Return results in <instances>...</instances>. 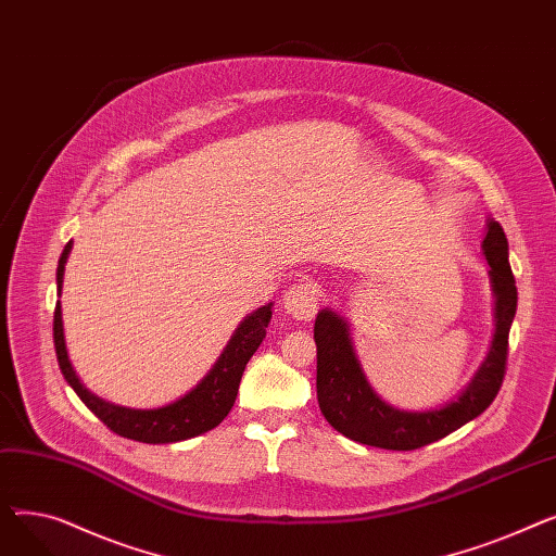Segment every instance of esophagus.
Returning a JSON list of instances; mask_svg holds the SVG:
<instances>
[{
	"mask_svg": "<svg viewBox=\"0 0 556 556\" xmlns=\"http://www.w3.org/2000/svg\"><path fill=\"white\" fill-rule=\"evenodd\" d=\"M317 306H319V293L311 281L293 283L286 290L283 308L293 319H300V323H311L317 313Z\"/></svg>",
	"mask_w": 556,
	"mask_h": 556,
	"instance_id": "1",
	"label": "esophagus"
}]
</instances>
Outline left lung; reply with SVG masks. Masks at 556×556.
<instances>
[{
  "mask_svg": "<svg viewBox=\"0 0 556 556\" xmlns=\"http://www.w3.org/2000/svg\"><path fill=\"white\" fill-rule=\"evenodd\" d=\"M482 250L491 268L489 279L495 295V333L471 383L457 399L434 410L410 413L386 403L367 381L346 319L331 308L317 313L313 327L317 344V403L325 419L338 432L376 448L415 451L469 424L493 403L505 378L509 329L518 302L516 279L507 256L509 245L498 220H489Z\"/></svg>",
  "mask_w": 556,
  "mask_h": 556,
  "instance_id": "1",
  "label": "left lung"
}]
</instances>
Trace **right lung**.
I'll list each match as a JSON object with an SVG mask.
<instances>
[{"label": "right lung", "mask_w": 556, "mask_h": 556, "mask_svg": "<svg viewBox=\"0 0 556 556\" xmlns=\"http://www.w3.org/2000/svg\"><path fill=\"white\" fill-rule=\"evenodd\" d=\"M70 252H72V241L65 245L61 261H58V270H55L58 295H61V288H63V275H65V263ZM270 317H273V302L250 313L239 325V329L233 331L231 340L223 349V354L218 356L210 374L204 376L202 381L182 399L162 407H153V410H135V407L114 405L110 401L99 399L80 383V378L76 376L67 356L61 302H55V311H53V344H55L58 365H61L65 381L74 388L78 399L90 407V410L112 432L143 444H173V442L191 440V437H198L202 432L216 428L229 415L231 405L239 394V383L245 371V365L258 349V344L263 342V338H266Z\"/></svg>", "instance_id": "obj_1"}]
</instances>
